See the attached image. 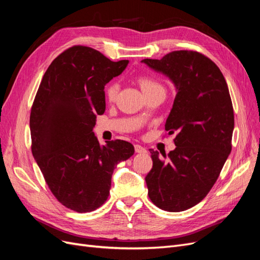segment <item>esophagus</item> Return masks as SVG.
<instances>
[{
	"mask_svg": "<svg viewBox=\"0 0 260 260\" xmlns=\"http://www.w3.org/2000/svg\"><path fill=\"white\" fill-rule=\"evenodd\" d=\"M135 149H136V153H139V154H144L147 152L145 147H143L142 145H139V144L135 145Z\"/></svg>",
	"mask_w": 260,
	"mask_h": 260,
	"instance_id": "34e87169",
	"label": "esophagus"
}]
</instances>
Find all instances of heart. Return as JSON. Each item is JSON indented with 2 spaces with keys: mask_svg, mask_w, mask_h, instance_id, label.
I'll list each match as a JSON object with an SVG mask.
<instances>
[{
  "mask_svg": "<svg viewBox=\"0 0 260 260\" xmlns=\"http://www.w3.org/2000/svg\"><path fill=\"white\" fill-rule=\"evenodd\" d=\"M136 80L141 88V90L143 91V93L146 96L148 95V94H151L156 91H164L162 85L151 76L139 75ZM118 89H119V85H118V83L116 81H112V82L107 83L105 86V91H104L105 98L108 101H114L117 96Z\"/></svg>",
  "mask_w": 260,
  "mask_h": 260,
  "instance_id": "b5f03b06",
  "label": "heart"
}]
</instances>
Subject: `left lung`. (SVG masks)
Listing matches in <instances>:
<instances>
[{
	"label": "left lung",
	"instance_id": "1",
	"mask_svg": "<svg viewBox=\"0 0 260 260\" xmlns=\"http://www.w3.org/2000/svg\"><path fill=\"white\" fill-rule=\"evenodd\" d=\"M143 62L166 75L177 95L165 129L176 133L168 155L151 151L153 167L145 177L148 198L166 211L199 204L214 186L232 149L234 114L222 73L205 55L174 51Z\"/></svg>",
	"mask_w": 260,
	"mask_h": 260
}]
</instances>
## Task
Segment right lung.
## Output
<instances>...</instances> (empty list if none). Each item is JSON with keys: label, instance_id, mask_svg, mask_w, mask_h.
I'll return each mask as SVG.
<instances>
[{"label": "right lung", "instance_id": "1", "mask_svg": "<svg viewBox=\"0 0 260 260\" xmlns=\"http://www.w3.org/2000/svg\"><path fill=\"white\" fill-rule=\"evenodd\" d=\"M128 62L74 45L51 62L31 107V152L53 195L77 212L103 205L115 167L135 153L123 140L101 146L93 132L105 112V84Z\"/></svg>", "mask_w": 260, "mask_h": 260}]
</instances>
